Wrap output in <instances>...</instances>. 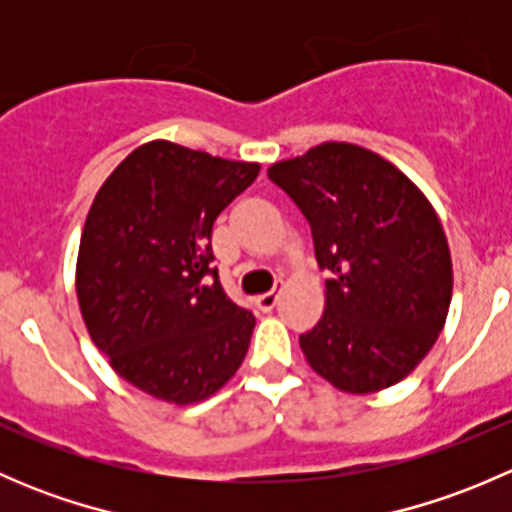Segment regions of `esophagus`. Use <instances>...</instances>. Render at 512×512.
Segmentation results:
<instances>
[{
    "instance_id": "1",
    "label": "esophagus",
    "mask_w": 512,
    "mask_h": 512,
    "mask_svg": "<svg viewBox=\"0 0 512 512\" xmlns=\"http://www.w3.org/2000/svg\"><path fill=\"white\" fill-rule=\"evenodd\" d=\"M277 299H280V289H272V292L260 294V297L255 299V304H257V309H260V312H272V309H275V304H277Z\"/></svg>"
}]
</instances>
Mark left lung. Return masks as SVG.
<instances>
[{"instance_id": "obj_1", "label": "left lung", "mask_w": 512, "mask_h": 512, "mask_svg": "<svg viewBox=\"0 0 512 512\" xmlns=\"http://www.w3.org/2000/svg\"><path fill=\"white\" fill-rule=\"evenodd\" d=\"M307 218L327 304L299 347L319 376L371 394L416 369L446 324L453 270L431 203L352 143H322L267 170Z\"/></svg>"}]
</instances>
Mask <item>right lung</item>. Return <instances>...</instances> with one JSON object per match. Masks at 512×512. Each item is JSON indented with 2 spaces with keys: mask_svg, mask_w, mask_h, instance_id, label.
I'll list each match as a JSON object with an SVG mask.
<instances>
[{
  "mask_svg": "<svg viewBox=\"0 0 512 512\" xmlns=\"http://www.w3.org/2000/svg\"><path fill=\"white\" fill-rule=\"evenodd\" d=\"M257 173V163L153 141L91 205L76 265L86 329L116 374L156 399H208L245 359L255 317L225 294L210 237Z\"/></svg>",
  "mask_w": 512,
  "mask_h": 512,
  "instance_id": "obj_1",
  "label": "right lung"
}]
</instances>
